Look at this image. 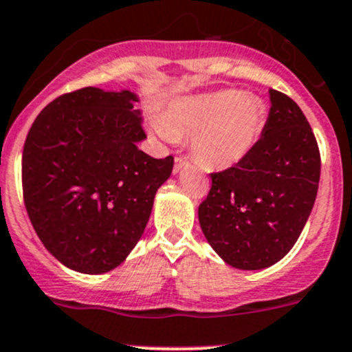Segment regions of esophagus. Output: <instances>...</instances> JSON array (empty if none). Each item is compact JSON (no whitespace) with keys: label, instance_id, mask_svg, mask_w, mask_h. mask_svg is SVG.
I'll return each instance as SVG.
<instances>
[{"label":"esophagus","instance_id":"esophagus-1","mask_svg":"<svg viewBox=\"0 0 352 352\" xmlns=\"http://www.w3.org/2000/svg\"><path fill=\"white\" fill-rule=\"evenodd\" d=\"M186 162L188 161L184 157H176L175 159V173H179L181 169H183L184 166H186Z\"/></svg>","mask_w":352,"mask_h":352}]
</instances>
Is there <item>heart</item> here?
<instances>
[{
    "label": "heart",
    "mask_w": 352,
    "mask_h": 352,
    "mask_svg": "<svg viewBox=\"0 0 352 352\" xmlns=\"http://www.w3.org/2000/svg\"><path fill=\"white\" fill-rule=\"evenodd\" d=\"M265 104L243 90H219L176 99L154 128L175 142L191 135V151L205 168L228 169L252 152L265 124Z\"/></svg>",
    "instance_id": "heart-1"
}]
</instances>
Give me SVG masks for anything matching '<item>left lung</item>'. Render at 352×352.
Here are the masks:
<instances>
[{
	"instance_id": "obj_1",
	"label": "left lung",
	"mask_w": 352,
	"mask_h": 352,
	"mask_svg": "<svg viewBox=\"0 0 352 352\" xmlns=\"http://www.w3.org/2000/svg\"><path fill=\"white\" fill-rule=\"evenodd\" d=\"M269 94L260 140L238 164L212 173L198 207L208 245L241 270L267 269L291 252L318 191L320 151L308 120L286 94Z\"/></svg>"
}]
</instances>
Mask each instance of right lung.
Masks as SVG:
<instances>
[{
  "mask_svg": "<svg viewBox=\"0 0 352 352\" xmlns=\"http://www.w3.org/2000/svg\"><path fill=\"white\" fill-rule=\"evenodd\" d=\"M138 97L85 87L47 104L23 145L27 214L47 252L68 269L104 274L142 238L175 159H154Z\"/></svg>",
  "mask_w": 352,
  "mask_h": 352,
  "instance_id": "right-lung-1",
  "label": "right lung"
}]
</instances>
